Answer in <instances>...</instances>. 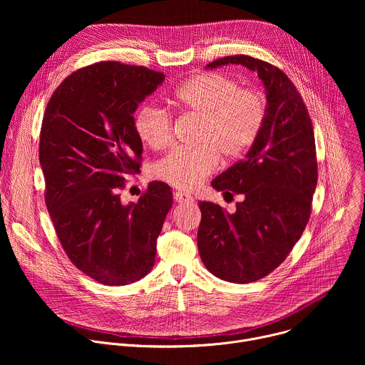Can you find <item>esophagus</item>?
I'll list each match as a JSON object with an SVG mask.
<instances>
[{"mask_svg":"<svg viewBox=\"0 0 365 365\" xmlns=\"http://www.w3.org/2000/svg\"><path fill=\"white\" fill-rule=\"evenodd\" d=\"M173 197L178 203H190V202H193V197L189 193H185V192H175Z\"/></svg>","mask_w":365,"mask_h":365,"instance_id":"obj_1","label":"esophagus"}]
</instances>
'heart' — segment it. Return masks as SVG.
<instances>
[{
    "label": "heart",
    "mask_w": 365,
    "mask_h": 365,
    "mask_svg": "<svg viewBox=\"0 0 365 365\" xmlns=\"http://www.w3.org/2000/svg\"><path fill=\"white\" fill-rule=\"evenodd\" d=\"M172 106L199 118L193 148H178L155 166V176L180 190L197 187L211 175L218 155L224 162L240 159L254 144L266 120L264 96L222 73H199L182 82L170 96ZM138 138L153 150L170 143L172 125L166 113L144 107L134 123Z\"/></svg>",
    "instance_id": "b5f03b06"
}]
</instances>
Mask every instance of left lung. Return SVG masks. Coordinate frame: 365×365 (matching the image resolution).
Segmentation results:
<instances>
[{
  "label": "left lung",
  "instance_id": "8db88e82",
  "mask_svg": "<svg viewBox=\"0 0 365 365\" xmlns=\"http://www.w3.org/2000/svg\"><path fill=\"white\" fill-rule=\"evenodd\" d=\"M241 65L266 91V120L245 159L212 180L224 195H242L227 212L200 200L197 250L205 267L231 283H251L272 273L300 238L318 183L315 134L304 102L276 66L251 56H227L206 65Z\"/></svg>",
  "mask_w": 365,
  "mask_h": 365
}]
</instances>
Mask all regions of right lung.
<instances>
[{"label": "right lung", "mask_w": 365, "mask_h": 365, "mask_svg": "<svg viewBox=\"0 0 365 365\" xmlns=\"http://www.w3.org/2000/svg\"><path fill=\"white\" fill-rule=\"evenodd\" d=\"M165 78L143 66L95 63L59 85L43 117L38 159L48 215L71 262L102 284H130L153 269L173 203L163 182H151L137 202L123 203L120 195L125 178L140 172L134 113Z\"/></svg>", "instance_id": "right-lung-1"}]
</instances>
